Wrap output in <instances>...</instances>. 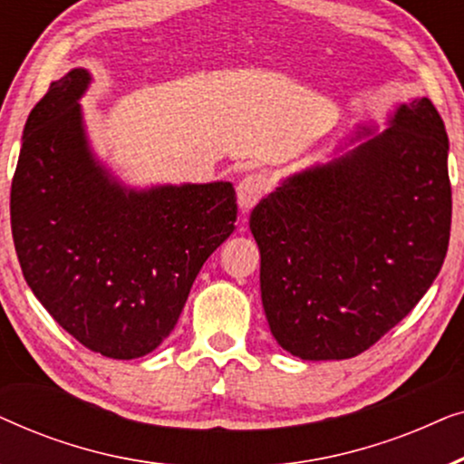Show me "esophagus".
<instances>
[{"label": "esophagus", "instance_id": "esophagus-1", "mask_svg": "<svg viewBox=\"0 0 464 464\" xmlns=\"http://www.w3.org/2000/svg\"><path fill=\"white\" fill-rule=\"evenodd\" d=\"M268 186H270V183L264 175H259V173L246 175L237 188L240 208H243V211H249V208L256 207L259 198H262V196L268 192Z\"/></svg>", "mask_w": 464, "mask_h": 464}]
</instances>
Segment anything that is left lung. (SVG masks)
<instances>
[{"label":"left lung","mask_w":464,"mask_h":464,"mask_svg":"<svg viewBox=\"0 0 464 464\" xmlns=\"http://www.w3.org/2000/svg\"><path fill=\"white\" fill-rule=\"evenodd\" d=\"M389 124L287 177L253 208L264 313L294 357L367 351L420 302L446 259V126L427 97L399 105Z\"/></svg>","instance_id":"8db88e82"}]
</instances>
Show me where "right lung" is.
<instances>
[{
  "instance_id": "1",
  "label": "right lung",
  "mask_w": 464,
  "mask_h": 464,
  "mask_svg": "<svg viewBox=\"0 0 464 464\" xmlns=\"http://www.w3.org/2000/svg\"><path fill=\"white\" fill-rule=\"evenodd\" d=\"M72 69L31 110L10 189L24 281L80 344L137 359L173 332L207 257L234 232L230 181L124 188L88 148Z\"/></svg>"
}]
</instances>
